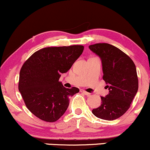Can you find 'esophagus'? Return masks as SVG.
<instances>
[{"instance_id": "1", "label": "esophagus", "mask_w": 150, "mask_h": 150, "mask_svg": "<svg viewBox=\"0 0 150 150\" xmlns=\"http://www.w3.org/2000/svg\"><path fill=\"white\" fill-rule=\"evenodd\" d=\"M80 92H82V93H84V94H85L86 96H89L91 95V93H89V92H86V91H84V90H83V89H81L80 90Z\"/></svg>"}]
</instances>
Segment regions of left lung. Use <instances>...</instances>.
<instances>
[{
	"label": "left lung",
	"mask_w": 150,
	"mask_h": 150,
	"mask_svg": "<svg viewBox=\"0 0 150 150\" xmlns=\"http://www.w3.org/2000/svg\"><path fill=\"white\" fill-rule=\"evenodd\" d=\"M89 48L101 60L103 79L109 90L108 95L100 97V106L92 113L102 120H115L128 110L138 91L136 66L129 56L112 45L97 43Z\"/></svg>",
	"instance_id": "obj_1"
}]
</instances>
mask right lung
Wrapping results in <instances>:
<instances>
[{
	"label": "right lung",
	"instance_id": "obj_1",
	"mask_svg": "<svg viewBox=\"0 0 150 150\" xmlns=\"http://www.w3.org/2000/svg\"><path fill=\"white\" fill-rule=\"evenodd\" d=\"M83 50L82 45L46 47L25 61L19 73V91L27 108L38 118L57 121L67 110L70 97L80 91L77 87L66 89L59 80Z\"/></svg>",
	"mask_w": 150,
	"mask_h": 150
}]
</instances>
